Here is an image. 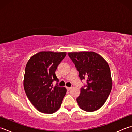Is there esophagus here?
<instances>
[{"label": "esophagus", "instance_id": "1", "mask_svg": "<svg viewBox=\"0 0 132 132\" xmlns=\"http://www.w3.org/2000/svg\"><path fill=\"white\" fill-rule=\"evenodd\" d=\"M66 89L68 90H70L72 89V87H66Z\"/></svg>", "mask_w": 132, "mask_h": 132}]
</instances>
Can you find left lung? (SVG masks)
Segmentation results:
<instances>
[{
    "mask_svg": "<svg viewBox=\"0 0 132 132\" xmlns=\"http://www.w3.org/2000/svg\"><path fill=\"white\" fill-rule=\"evenodd\" d=\"M81 80L86 79L85 88L82 87L77 98L79 108L92 112L105 104L112 88V79L109 64L102 56L93 51L68 53Z\"/></svg>",
    "mask_w": 132,
    "mask_h": 132,
    "instance_id": "8db88e82",
    "label": "left lung"
}]
</instances>
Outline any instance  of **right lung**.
<instances>
[{
  "label": "right lung",
  "mask_w": 132,
  "mask_h": 132,
  "mask_svg": "<svg viewBox=\"0 0 132 132\" xmlns=\"http://www.w3.org/2000/svg\"><path fill=\"white\" fill-rule=\"evenodd\" d=\"M66 52L40 51L32 56L25 68L23 85L28 100L40 112L52 114L61 106L66 93L64 87H53L58 82L55 74Z\"/></svg>",
  "instance_id": "add662e5"
}]
</instances>
